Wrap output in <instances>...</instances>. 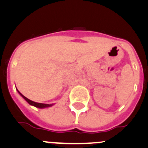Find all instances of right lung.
I'll return each instance as SVG.
<instances>
[{
	"label": "right lung",
	"mask_w": 148,
	"mask_h": 148,
	"mask_svg": "<svg viewBox=\"0 0 148 148\" xmlns=\"http://www.w3.org/2000/svg\"><path fill=\"white\" fill-rule=\"evenodd\" d=\"M17 91H18V93H19V95H20L22 97H23V99H24L25 100H26V102L28 103V104H31V105H32V106H34V107H38V108H46V107H51V106L53 105V104H43V103H38V102H34V101L30 100V99H28V98H26V97L23 96V95H22V94L21 93V92H19L18 90V89H17Z\"/></svg>",
	"instance_id": "obj_1"
}]
</instances>
